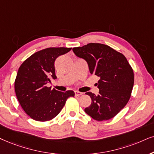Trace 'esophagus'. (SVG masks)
Segmentation results:
<instances>
[{"instance_id": "esophagus-1", "label": "esophagus", "mask_w": 154, "mask_h": 154, "mask_svg": "<svg viewBox=\"0 0 154 154\" xmlns=\"http://www.w3.org/2000/svg\"><path fill=\"white\" fill-rule=\"evenodd\" d=\"M75 96H79V95H82L83 94L82 92H80V91H75Z\"/></svg>"}]
</instances>
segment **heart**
Wrapping results in <instances>:
<instances>
[{
  "instance_id": "obj_1",
  "label": "heart",
  "mask_w": 154,
  "mask_h": 154,
  "mask_svg": "<svg viewBox=\"0 0 154 154\" xmlns=\"http://www.w3.org/2000/svg\"><path fill=\"white\" fill-rule=\"evenodd\" d=\"M71 70H72V69H70V71H71ZM70 71H69V72H70Z\"/></svg>"
}]
</instances>
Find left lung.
Listing matches in <instances>:
<instances>
[{
	"label": "left lung",
	"instance_id": "8db88e82",
	"mask_svg": "<svg viewBox=\"0 0 154 154\" xmlns=\"http://www.w3.org/2000/svg\"><path fill=\"white\" fill-rule=\"evenodd\" d=\"M72 50L86 60L91 75L100 77L96 84L99 94L86 93L91 104L85 112L97 121L113 118L129 102L133 89L134 72L127 60L120 52L100 43H89Z\"/></svg>",
	"mask_w": 154,
	"mask_h": 154
}]
</instances>
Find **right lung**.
I'll use <instances>...</instances> for the list:
<instances>
[{"label":"right lung","mask_w":154,"mask_h":154,"mask_svg":"<svg viewBox=\"0 0 154 154\" xmlns=\"http://www.w3.org/2000/svg\"><path fill=\"white\" fill-rule=\"evenodd\" d=\"M71 48H50L32 54L19 68L15 81L17 100L27 114L32 119L45 122L55 117L75 92H63L46 85L56 79L54 63L60 55Z\"/></svg>","instance_id":"1"}]
</instances>
